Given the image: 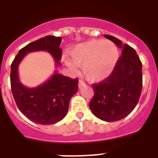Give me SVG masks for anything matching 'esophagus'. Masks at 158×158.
<instances>
[{
	"label": "esophagus",
	"mask_w": 158,
	"mask_h": 158,
	"mask_svg": "<svg viewBox=\"0 0 158 158\" xmlns=\"http://www.w3.org/2000/svg\"><path fill=\"white\" fill-rule=\"evenodd\" d=\"M85 85V82H84L83 81H81V80L79 81V84H78V86H79V88L82 87V86H84Z\"/></svg>",
	"instance_id": "34e87169"
}]
</instances>
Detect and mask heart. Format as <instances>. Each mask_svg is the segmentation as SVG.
<instances>
[{"mask_svg": "<svg viewBox=\"0 0 158 158\" xmlns=\"http://www.w3.org/2000/svg\"><path fill=\"white\" fill-rule=\"evenodd\" d=\"M69 57L65 62L73 71L82 66L84 77L90 82L105 80L114 70L118 59V50L111 41L91 40L81 43L71 49Z\"/></svg>", "mask_w": 158, "mask_h": 158, "instance_id": "b5f03b06", "label": "heart"}]
</instances>
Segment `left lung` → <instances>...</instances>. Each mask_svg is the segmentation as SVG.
<instances>
[{
	"label": "left lung",
	"mask_w": 158,
	"mask_h": 158,
	"mask_svg": "<svg viewBox=\"0 0 158 158\" xmlns=\"http://www.w3.org/2000/svg\"><path fill=\"white\" fill-rule=\"evenodd\" d=\"M104 36L121 48L122 56L111 74L93 85L94 96L89 107L101 120L115 122L127 116L139 102L142 88V64L135 49L114 36Z\"/></svg>",
	"instance_id": "8db88e82"
}]
</instances>
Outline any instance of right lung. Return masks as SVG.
<instances>
[{"label": "right lung", "instance_id": "right-lung-1", "mask_svg": "<svg viewBox=\"0 0 158 158\" xmlns=\"http://www.w3.org/2000/svg\"><path fill=\"white\" fill-rule=\"evenodd\" d=\"M62 37L47 35L29 43L17 54L11 65V89L18 108L32 122L50 125L59 122L66 115L69 100L78 89V80L71 79L54 71L51 77L35 88H27L20 82L18 66L26 54L47 51L54 58L56 66L61 65Z\"/></svg>", "mask_w": 158, "mask_h": 158}]
</instances>
